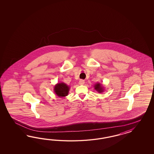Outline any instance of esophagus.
<instances>
[{
    "label": "esophagus",
    "mask_w": 154,
    "mask_h": 154,
    "mask_svg": "<svg viewBox=\"0 0 154 154\" xmlns=\"http://www.w3.org/2000/svg\"><path fill=\"white\" fill-rule=\"evenodd\" d=\"M79 85H84L85 84V81L83 80V79H80L79 81Z\"/></svg>",
    "instance_id": "esophagus-1"
}]
</instances>
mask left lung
Here are the masks:
<instances>
[{
	"instance_id": "obj_1",
	"label": "left lung",
	"mask_w": 154,
	"mask_h": 154,
	"mask_svg": "<svg viewBox=\"0 0 154 154\" xmlns=\"http://www.w3.org/2000/svg\"><path fill=\"white\" fill-rule=\"evenodd\" d=\"M94 86L95 90L99 93H102L104 91V87L103 86L102 84L97 83V84H95V85Z\"/></svg>"
}]
</instances>
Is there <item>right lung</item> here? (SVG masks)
<instances>
[{"instance_id": "right-lung-1", "label": "right lung", "mask_w": 154, "mask_h": 154, "mask_svg": "<svg viewBox=\"0 0 154 154\" xmlns=\"http://www.w3.org/2000/svg\"><path fill=\"white\" fill-rule=\"evenodd\" d=\"M70 86L64 82H59L56 84L54 88L55 93L58 97H65L69 93Z\"/></svg>"}]
</instances>
